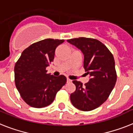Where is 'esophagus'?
<instances>
[{"mask_svg": "<svg viewBox=\"0 0 133 133\" xmlns=\"http://www.w3.org/2000/svg\"><path fill=\"white\" fill-rule=\"evenodd\" d=\"M72 81L70 79V78H67V83H70V82Z\"/></svg>", "mask_w": 133, "mask_h": 133, "instance_id": "esophagus-1", "label": "esophagus"}]
</instances>
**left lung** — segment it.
<instances>
[{"instance_id": "1", "label": "left lung", "mask_w": 133, "mask_h": 133, "mask_svg": "<svg viewBox=\"0 0 133 133\" xmlns=\"http://www.w3.org/2000/svg\"><path fill=\"white\" fill-rule=\"evenodd\" d=\"M84 54L83 67L89 74V81L83 85L73 81L76 90L70 94L74 107L89 111L102 105L111 93L117 81L115 60L107 47L96 39L79 37L68 39Z\"/></svg>"}]
</instances>
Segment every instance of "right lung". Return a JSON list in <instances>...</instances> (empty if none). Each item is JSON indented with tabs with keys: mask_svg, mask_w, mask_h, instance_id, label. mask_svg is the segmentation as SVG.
<instances>
[{
	"mask_svg": "<svg viewBox=\"0 0 133 133\" xmlns=\"http://www.w3.org/2000/svg\"><path fill=\"white\" fill-rule=\"evenodd\" d=\"M63 42L64 39H45L33 43L22 52L16 63V87L24 101L32 107L50 105L66 83L65 76H53L46 70L53 61L56 48Z\"/></svg>",
	"mask_w": 133,
	"mask_h": 133,
	"instance_id": "right-lung-1",
	"label": "right lung"
}]
</instances>
